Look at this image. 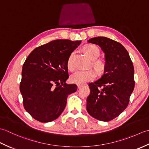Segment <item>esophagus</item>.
Wrapping results in <instances>:
<instances>
[{
	"label": "esophagus",
	"mask_w": 149,
	"mask_h": 149,
	"mask_svg": "<svg viewBox=\"0 0 149 149\" xmlns=\"http://www.w3.org/2000/svg\"><path fill=\"white\" fill-rule=\"evenodd\" d=\"M83 86V84H77L78 88H81Z\"/></svg>",
	"instance_id": "esophagus-1"
}]
</instances>
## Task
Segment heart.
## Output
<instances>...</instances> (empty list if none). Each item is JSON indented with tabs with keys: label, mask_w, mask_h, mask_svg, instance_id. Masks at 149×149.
Wrapping results in <instances>:
<instances>
[{
	"label": "heart",
	"mask_w": 149,
	"mask_h": 149,
	"mask_svg": "<svg viewBox=\"0 0 149 149\" xmlns=\"http://www.w3.org/2000/svg\"><path fill=\"white\" fill-rule=\"evenodd\" d=\"M84 52L88 56L92 59L97 58L100 55V50L97 46L93 45V44H87L85 45L83 48ZM74 52H73L69 56L67 61L68 68L72 70L74 68V66L72 63V58L74 56ZM93 63L96 68L99 70L102 69L104 66V63L99 59L93 60ZM97 73L93 69L85 70H77L74 72L71 76L70 80L72 83H76L78 84H82L89 82L94 79L96 77Z\"/></svg>",
	"instance_id": "1"
}]
</instances>
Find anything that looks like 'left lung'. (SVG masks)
<instances>
[{
  "mask_svg": "<svg viewBox=\"0 0 149 149\" xmlns=\"http://www.w3.org/2000/svg\"><path fill=\"white\" fill-rule=\"evenodd\" d=\"M100 47L105 54V66L101 77L88 86V113L100 121L118 116L127 107L134 88V66L127 50L121 43L106 37L88 40Z\"/></svg>",
  "mask_w": 149,
  "mask_h": 149,
  "instance_id": "obj_1",
  "label": "left lung"
}]
</instances>
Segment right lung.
Masks as SVG:
<instances>
[{
	"mask_svg": "<svg viewBox=\"0 0 149 149\" xmlns=\"http://www.w3.org/2000/svg\"><path fill=\"white\" fill-rule=\"evenodd\" d=\"M81 41L56 40L34 49L25 61L20 90L25 109L40 122L58 118L76 84H68L67 61Z\"/></svg>",
	"mask_w": 149,
	"mask_h": 149,
	"instance_id": "right-lung-1",
	"label": "right lung"
}]
</instances>
